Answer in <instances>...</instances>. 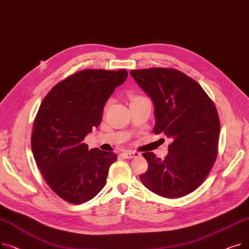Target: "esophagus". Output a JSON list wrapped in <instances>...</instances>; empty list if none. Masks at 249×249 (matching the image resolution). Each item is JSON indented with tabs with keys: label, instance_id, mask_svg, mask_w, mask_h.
Listing matches in <instances>:
<instances>
[{
	"label": "esophagus",
	"instance_id": "1",
	"mask_svg": "<svg viewBox=\"0 0 249 249\" xmlns=\"http://www.w3.org/2000/svg\"><path fill=\"white\" fill-rule=\"evenodd\" d=\"M122 155L124 156L125 159L130 160V159L138 158V156H140V153H138L136 151H124V152H122Z\"/></svg>",
	"mask_w": 249,
	"mask_h": 249
}]
</instances>
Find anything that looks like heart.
I'll return each mask as SVG.
<instances>
[{
	"label": "heart",
	"mask_w": 249,
	"mask_h": 249,
	"mask_svg": "<svg viewBox=\"0 0 249 249\" xmlns=\"http://www.w3.org/2000/svg\"><path fill=\"white\" fill-rule=\"evenodd\" d=\"M144 99H145L144 97H142L140 95H137V94H134V93L130 94V101H131V103H135V102H138L140 100H144Z\"/></svg>",
	"instance_id": "1"
}]
</instances>
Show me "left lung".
I'll use <instances>...</instances> for the list:
<instances>
[{"instance_id":"1","label":"left lung","mask_w":249,"mask_h":249,"mask_svg":"<svg viewBox=\"0 0 249 249\" xmlns=\"http://www.w3.org/2000/svg\"><path fill=\"white\" fill-rule=\"evenodd\" d=\"M130 73L153 101L154 134L173 138L163 160L153 152L142 154L148 169L139 178L161 197H184L203 184L216 161L220 120L215 104L197 82L176 69Z\"/></svg>"}]
</instances>
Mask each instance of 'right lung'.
Wrapping results in <instances>:
<instances>
[{
    "instance_id": "obj_1",
    "label": "right lung",
    "mask_w": 249,
    "mask_h": 249,
    "mask_svg": "<svg viewBox=\"0 0 249 249\" xmlns=\"http://www.w3.org/2000/svg\"><path fill=\"white\" fill-rule=\"evenodd\" d=\"M127 75L126 70L81 71L52 88L39 107L33 155L46 184L65 202H88L106 185L117 154L89 150L84 139L101 124L104 105Z\"/></svg>"
}]
</instances>
